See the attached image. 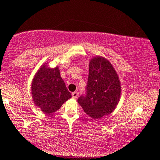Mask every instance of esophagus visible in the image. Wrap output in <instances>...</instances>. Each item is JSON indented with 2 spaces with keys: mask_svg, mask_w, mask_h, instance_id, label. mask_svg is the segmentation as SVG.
Masks as SVG:
<instances>
[{
  "mask_svg": "<svg viewBox=\"0 0 160 160\" xmlns=\"http://www.w3.org/2000/svg\"><path fill=\"white\" fill-rule=\"evenodd\" d=\"M71 95H72V98L76 99L78 97V92H72Z\"/></svg>",
  "mask_w": 160,
  "mask_h": 160,
  "instance_id": "34e87169",
  "label": "esophagus"
}]
</instances>
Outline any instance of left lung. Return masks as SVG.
I'll return each instance as SVG.
<instances>
[{
	"label": "left lung",
	"instance_id": "1",
	"mask_svg": "<svg viewBox=\"0 0 160 160\" xmlns=\"http://www.w3.org/2000/svg\"><path fill=\"white\" fill-rule=\"evenodd\" d=\"M89 65L86 95L80 96L78 102L86 114L97 120L114 111L120 102L121 84L107 58L95 56Z\"/></svg>",
	"mask_w": 160,
	"mask_h": 160
}]
</instances>
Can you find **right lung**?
Here are the masks:
<instances>
[{
  "label": "right lung",
  "instance_id": "obj_1",
  "mask_svg": "<svg viewBox=\"0 0 160 160\" xmlns=\"http://www.w3.org/2000/svg\"><path fill=\"white\" fill-rule=\"evenodd\" d=\"M31 88L34 104L47 114L58 111L71 97L58 66L52 68L48 63L43 64L37 71Z\"/></svg>",
  "mask_w": 160,
  "mask_h": 160
}]
</instances>
